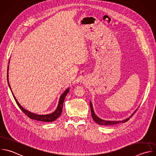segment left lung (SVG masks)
I'll use <instances>...</instances> for the list:
<instances>
[{
	"mask_svg": "<svg viewBox=\"0 0 156 156\" xmlns=\"http://www.w3.org/2000/svg\"><path fill=\"white\" fill-rule=\"evenodd\" d=\"M90 109H91V116H92V118L93 119V120L98 124L99 125H101V126H110V125H114V124H117L118 123H124L126 121H127L129 118H130V117L135 113V112L137 110L138 108L133 112V113L129 117V118H127L126 119H123L122 121H108V120H104V119H102L101 118H100L99 117H98L94 113V109H93V105H92V102L91 101L90 102Z\"/></svg>",
	"mask_w": 156,
	"mask_h": 156,
	"instance_id": "left-lung-1",
	"label": "left lung"
}]
</instances>
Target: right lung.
Listing matches in <instances>:
<instances>
[{
	"label": "right lung",
	"mask_w": 156,
	"mask_h": 156,
	"mask_svg": "<svg viewBox=\"0 0 156 156\" xmlns=\"http://www.w3.org/2000/svg\"><path fill=\"white\" fill-rule=\"evenodd\" d=\"M9 63H10V60L9 62ZM9 65H8V68H7V82H8V84H9V86L10 90H11V91L12 93L13 98H14L16 102L17 103L18 105L20 108V109L28 117H29L30 119H35V120L40 121H43V122H52V121H54L55 120H56L57 118H58L60 116V115L62 114V109H63V102H64V100L66 98V94H68V93L69 91L70 88H67L61 94V96L60 97V99H59V101H58L57 107L54 112H52L51 113H49V114H46V115H38V114H37V113H32L31 112H29V110L25 109L23 106H21V104L17 101L16 98H15V96L14 94L13 93V91L11 89L10 83H9Z\"/></svg>",
	"instance_id": "1"
}]
</instances>
